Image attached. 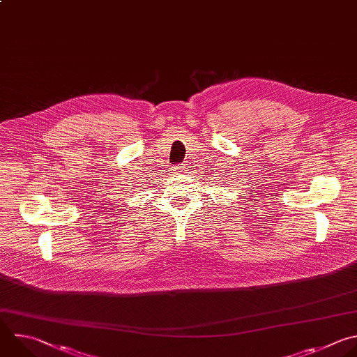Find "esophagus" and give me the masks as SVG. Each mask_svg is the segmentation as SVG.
<instances>
[{
	"instance_id": "obj_1",
	"label": "esophagus",
	"mask_w": 357,
	"mask_h": 357,
	"mask_svg": "<svg viewBox=\"0 0 357 357\" xmlns=\"http://www.w3.org/2000/svg\"><path fill=\"white\" fill-rule=\"evenodd\" d=\"M174 171H175V172H183V171H185L183 164H182V165H175V167H174Z\"/></svg>"
}]
</instances>
